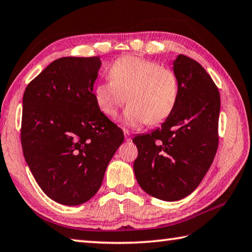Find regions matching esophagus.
Instances as JSON below:
<instances>
[{
  "instance_id": "obj_1",
  "label": "esophagus",
  "mask_w": 252,
  "mask_h": 252,
  "mask_svg": "<svg viewBox=\"0 0 252 252\" xmlns=\"http://www.w3.org/2000/svg\"><path fill=\"white\" fill-rule=\"evenodd\" d=\"M124 136H125V140L126 141H130L131 140V136H130V134L127 130H124Z\"/></svg>"
}]
</instances>
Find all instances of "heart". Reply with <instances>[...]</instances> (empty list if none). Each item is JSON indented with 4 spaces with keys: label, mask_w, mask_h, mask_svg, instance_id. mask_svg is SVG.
Wrapping results in <instances>:
<instances>
[{
    "label": "heart",
    "mask_w": 252,
    "mask_h": 252,
    "mask_svg": "<svg viewBox=\"0 0 252 252\" xmlns=\"http://www.w3.org/2000/svg\"><path fill=\"white\" fill-rule=\"evenodd\" d=\"M110 81L94 89L96 105L104 115L114 117L127 101L122 116L125 127L157 125L173 112L179 96V81L171 69L136 56L117 59L108 70Z\"/></svg>",
    "instance_id": "heart-1"
}]
</instances>
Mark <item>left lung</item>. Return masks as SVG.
<instances>
[{
    "instance_id": "8db88e82",
    "label": "left lung",
    "mask_w": 252,
    "mask_h": 252,
    "mask_svg": "<svg viewBox=\"0 0 252 252\" xmlns=\"http://www.w3.org/2000/svg\"><path fill=\"white\" fill-rule=\"evenodd\" d=\"M179 96L171 115L149 134L137 135V182L149 195L173 202L202 182L218 147L220 96L205 69L184 55L173 61Z\"/></svg>"
}]
</instances>
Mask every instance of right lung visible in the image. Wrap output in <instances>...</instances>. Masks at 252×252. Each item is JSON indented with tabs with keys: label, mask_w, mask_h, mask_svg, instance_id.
Returning a JSON list of instances; mask_svg holds the SVG:
<instances>
[{
	"label": "right lung",
	"mask_w": 252,
	"mask_h": 252,
	"mask_svg": "<svg viewBox=\"0 0 252 252\" xmlns=\"http://www.w3.org/2000/svg\"><path fill=\"white\" fill-rule=\"evenodd\" d=\"M101 64L99 57H63L24 92V157L46 195L63 205H80L95 195L124 141V132L94 98Z\"/></svg>",
	"instance_id": "1"
}]
</instances>
